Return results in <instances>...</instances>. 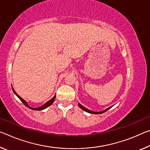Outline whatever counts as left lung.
<instances>
[{
	"instance_id": "left-lung-1",
	"label": "left lung",
	"mask_w": 150,
	"mask_h": 150,
	"mask_svg": "<svg viewBox=\"0 0 150 150\" xmlns=\"http://www.w3.org/2000/svg\"><path fill=\"white\" fill-rule=\"evenodd\" d=\"M78 105H79V108L81 109H83V111H86V112H87V113H91V114H101V113H104V112H105L106 111H108V109H110L111 107L112 106H111V107H109V108H107V109H105V110H103V111H91V110H89V109H87L86 108H85V107L83 106V105H82L81 104H80L79 103H78Z\"/></svg>"
}]
</instances>
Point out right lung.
<instances>
[{
  "label": "right lung",
  "mask_w": 150,
  "mask_h": 150,
  "mask_svg": "<svg viewBox=\"0 0 150 150\" xmlns=\"http://www.w3.org/2000/svg\"><path fill=\"white\" fill-rule=\"evenodd\" d=\"M12 89H13V92H14V93H15L16 96H17L18 98L20 99V100L23 102V104L25 105H26L27 107V108H28L29 109H33V110H37V111H40V110H42V109H46L47 108H48L49 106H50V105H51L52 104H53V103L54 102V99H55V97H56V96H54L53 98L52 99H50L49 101H48L47 102H46V103H45L44 105H42V106H41V107H39V108H32V107H30L29 105H28V103H27V102L26 101L25 99H23L22 97H21L19 96H18V95L15 92V90H14V89H13V86H12Z\"/></svg>",
  "instance_id": "obj_1"
}]
</instances>
